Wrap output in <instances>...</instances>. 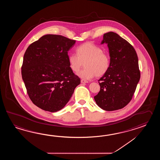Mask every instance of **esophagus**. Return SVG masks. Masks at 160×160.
<instances>
[{"instance_id":"1","label":"esophagus","mask_w":160,"mask_h":160,"mask_svg":"<svg viewBox=\"0 0 160 160\" xmlns=\"http://www.w3.org/2000/svg\"><path fill=\"white\" fill-rule=\"evenodd\" d=\"M81 83H88V81H86V80H85V79H81Z\"/></svg>"}]
</instances>
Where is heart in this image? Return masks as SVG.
<instances>
[{
    "instance_id": "b5f03b06",
    "label": "heart",
    "mask_w": 160,
    "mask_h": 160,
    "mask_svg": "<svg viewBox=\"0 0 160 160\" xmlns=\"http://www.w3.org/2000/svg\"><path fill=\"white\" fill-rule=\"evenodd\" d=\"M75 54L68 56L70 68L73 72H78L83 65L85 68L77 75L83 79H90L95 75L101 77L105 74L110 66L109 55L103 52L102 48L87 42L76 48Z\"/></svg>"
}]
</instances>
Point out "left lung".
<instances>
[{"mask_svg":"<svg viewBox=\"0 0 160 160\" xmlns=\"http://www.w3.org/2000/svg\"><path fill=\"white\" fill-rule=\"evenodd\" d=\"M101 44L109 48L110 66L98 80L100 91L94 96L99 107L106 111L124 108L132 99L140 79L136 51L129 43L114 32L103 34Z\"/></svg>","mask_w":160,"mask_h":160,"instance_id":"left-lung-1","label":"left lung"}]
</instances>
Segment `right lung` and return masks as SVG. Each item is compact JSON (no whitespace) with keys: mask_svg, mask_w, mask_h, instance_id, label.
Returning a JSON list of instances; mask_svg holds the SVG:
<instances>
[{"mask_svg":"<svg viewBox=\"0 0 160 160\" xmlns=\"http://www.w3.org/2000/svg\"><path fill=\"white\" fill-rule=\"evenodd\" d=\"M75 43L63 36L48 34L31 43L24 53L22 79L31 101L42 110H61L81 83L68 62V51Z\"/></svg>","mask_w":160,"mask_h":160,"instance_id":"1","label":"right lung"}]
</instances>
